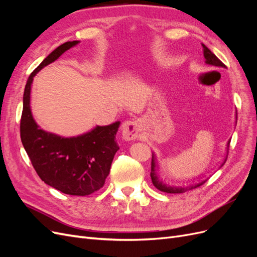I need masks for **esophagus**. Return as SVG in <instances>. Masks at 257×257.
<instances>
[{
  "mask_svg": "<svg viewBox=\"0 0 257 257\" xmlns=\"http://www.w3.org/2000/svg\"><path fill=\"white\" fill-rule=\"evenodd\" d=\"M141 127H142L141 122L138 120L124 122L122 125L123 138L125 139V141H135V139H138L142 131Z\"/></svg>",
  "mask_w": 257,
  "mask_h": 257,
  "instance_id": "obj_1",
  "label": "esophagus"
}]
</instances>
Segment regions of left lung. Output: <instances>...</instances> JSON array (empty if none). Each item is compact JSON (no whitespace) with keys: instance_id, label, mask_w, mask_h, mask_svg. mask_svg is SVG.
<instances>
[{"instance_id":"obj_1","label":"left lung","mask_w":257,"mask_h":257,"mask_svg":"<svg viewBox=\"0 0 257 257\" xmlns=\"http://www.w3.org/2000/svg\"><path fill=\"white\" fill-rule=\"evenodd\" d=\"M203 50H204V57L206 59V63L209 64V65H212V66H217V67H225L224 63H222V61L217 58L215 54L213 52H211V50L208 49L206 46L203 44ZM229 144H230V141L227 143V154H228V149H229ZM227 160V157L226 159L224 160V162L222 163L221 167L225 164V162H226ZM151 179H152V183L153 185L157 188L158 190L162 191V192H165V193H170V194H178V193H184L188 190H192V189H195L197 188V186H200L203 185L205 181L200 182L198 184H195V185H190V186H169V185H166L163 183L162 181L159 180V178L157 176V174H155V161H154V157L152 155V161H151Z\"/></svg>"}]
</instances>
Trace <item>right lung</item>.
Instances as JSON below:
<instances>
[{
  "label": "right lung",
  "mask_w": 257,
  "mask_h": 257,
  "mask_svg": "<svg viewBox=\"0 0 257 257\" xmlns=\"http://www.w3.org/2000/svg\"><path fill=\"white\" fill-rule=\"evenodd\" d=\"M76 44L78 41L59 46L31 73L23 94L20 137L36 174L45 183L68 195L87 196L103 188L109 175L119 150L115 134L120 122L97 126L78 137L63 138L38 127L30 108L33 77Z\"/></svg>",
  "instance_id": "1"
}]
</instances>
